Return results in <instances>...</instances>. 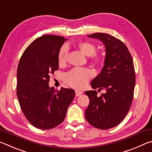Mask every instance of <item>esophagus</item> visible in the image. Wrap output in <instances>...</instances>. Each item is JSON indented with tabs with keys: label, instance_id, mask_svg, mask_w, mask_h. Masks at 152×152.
Returning a JSON list of instances; mask_svg holds the SVG:
<instances>
[{
	"label": "esophagus",
	"instance_id": "34e87169",
	"mask_svg": "<svg viewBox=\"0 0 152 152\" xmlns=\"http://www.w3.org/2000/svg\"><path fill=\"white\" fill-rule=\"evenodd\" d=\"M83 92L80 91H78V90H76L75 91V94H76V96H79L80 95H81Z\"/></svg>",
	"mask_w": 152,
	"mask_h": 152
}]
</instances>
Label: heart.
Instances as JSON below:
<instances>
[{"instance_id": "1", "label": "heart", "mask_w": 152, "mask_h": 152, "mask_svg": "<svg viewBox=\"0 0 152 152\" xmlns=\"http://www.w3.org/2000/svg\"><path fill=\"white\" fill-rule=\"evenodd\" d=\"M79 48L84 54L90 56L91 60L96 63H101L104 60L103 56L101 53H94L96 51V46L94 44L88 42H81L78 44ZM68 47L64 45L61 47L58 53V61L63 64L66 61L68 56ZM93 72L91 70L86 68H74L72 70L66 73L64 76V80L68 85L76 88H81L88 83L93 76Z\"/></svg>"}]
</instances>
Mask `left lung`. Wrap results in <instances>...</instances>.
<instances>
[{"label": "left lung", "mask_w": 152, "mask_h": 152, "mask_svg": "<svg viewBox=\"0 0 152 152\" xmlns=\"http://www.w3.org/2000/svg\"><path fill=\"white\" fill-rule=\"evenodd\" d=\"M88 37L101 41L106 56L101 72L91 83L94 91L85 92L90 100L85 117L93 127L108 129L119 125L129 110L135 84L134 65L127 46L119 39L102 33ZM96 89L106 92L97 97Z\"/></svg>", "instance_id": "1"}]
</instances>
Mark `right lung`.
I'll return each instance as SVG.
<instances>
[{
    "mask_svg": "<svg viewBox=\"0 0 152 152\" xmlns=\"http://www.w3.org/2000/svg\"><path fill=\"white\" fill-rule=\"evenodd\" d=\"M61 36L44 35L25 49L17 68V95L23 113L31 124L45 130L65 119L72 102L73 89L55 91L49 86L50 75L58 70V53L65 41Z\"/></svg>",
    "mask_w": 152,
    "mask_h": 152,
    "instance_id": "1",
    "label": "right lung"
}]
</instances>
